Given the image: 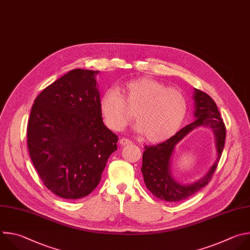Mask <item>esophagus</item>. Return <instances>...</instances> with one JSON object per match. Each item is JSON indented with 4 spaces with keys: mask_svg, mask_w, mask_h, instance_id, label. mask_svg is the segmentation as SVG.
I'll return each instance as SVG.
<instances>
[{
    "mask_svg": "<svg viewBox=\"0 0 250 250\" xmlns=\"http://www.w3.org/2000/svg\"><path fill=\"white\" fill-rule=\"evenodd\" d=\"M119 143H120L121 146H126V145H131V144H132V141H130V140L127 139V138H122V139H120Z\"/></svg>",
    "mask_w": 250,
    "mask_h": 250,
    "instance_id": "1",
    "label": "esophagus"
}]
</instances>
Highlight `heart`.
<instances>
[{
	"mask_svg": "<svg viewBox=\"0 0 250 250\" xmlns=\"http://www.w3.org/2000/svg\"><path fill=\"white\" fill-rule=\"evenodd\" d=\"M109 88L99 98V110L113 131H120L133 119L136 132L151 143L163 142L181 127L187 112L185 95L177 88L149 78L128 81Z\"/></svg>",
	"mask_w": 250,
	"mask_h": 250,
	"instance_id": "heart-1",
	"label": "heart"
}]
</instances>
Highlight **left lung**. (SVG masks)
I'll return each instance as SVG.
<instances>
[{
	"label": "left lung",
	"mask_w": 250,
	"mask_h": 250,
	"mask_svg": "<svg viewBox=\"0 0 250 250\" xmlns=\"http://www.w3.org/2000/svg\"><path fill=\"white\" fill-rule=\"evenodd\" d=\"M193 99V115L195 120L166 142L157 146H146L143 154V166L141 170L146 188L157 198L169 203L185 200L210 182L225 146L226 128L213 98L207 93L194 88ZM199 126H207L213 131L215 137L216 160L200 180L189 185L179 184L172 176V156L177 144L190 131Z\"/></svg>",
	"instance_id": "obj_1"
}]
</instances>
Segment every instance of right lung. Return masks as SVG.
Segmentation results:
<instances>
[{
    "mask_svg": "<svg viewBox=\"0 0 250 250\" xmlns=\"http://www.w3.org/2000/svg\"><path fill=\"white\" fill-rule=\"evenodd\" d=\"M74 69L35 98L27 124V146L44 185L74 200L98 185L118 137L104 123L96 75Z\"/></svg>",
    "mask_w": 250,
    "mask_h": 250,
    "instance_id": "1",
    "label": "right lung"
}]
</instances>
